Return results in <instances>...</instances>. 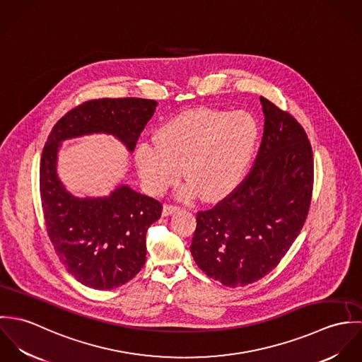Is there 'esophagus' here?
I'll return each mask as SVG.
<instances>
[{
    "label": "esophagus",
    "mask_w": 362,
    "mask_h": 362,
    "mask_svg": "<svg viewBox=\"0 0 362 362\" xmlns=\"http://www.w3.org/2000/svg\"><path fill=\"white\" fill-rule=\"evenodd\" d=\"M180 206H177V205H170V204H167V205H164L163 206V216H170V214H173L175 210H178Z\"/></svg>",
    "instance_id": "esophagus-1"
}]
</instances>
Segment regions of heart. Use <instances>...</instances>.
<instances>
[{"label":"heart","mask_w":362,"mask_h":362,"mask_svg":"<svg viewBox=\"0 0 362 362\" xmlns=\"http://www.w3.org/2000/svg\"><path fill=\"white\" fill-rule=\"evenodd\" d=\"M258 141V122L251 114L198 108L164 122L156 132V144L138 146L135 161L152 192L174 185L182 168L189 182L187 192L198 191L201 198L213 201L244 181Z\"/></svg>","instance_id":"heart-1"}]
</instances>
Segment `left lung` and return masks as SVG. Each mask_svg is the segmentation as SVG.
Here are the masks:
<instances>
[{
    "label": "left lung",
    "mask_w": 362,
    "mask_h": 362,
    "mask_svg": "<svg viewBox=\"0 0 362 362\" xmlns=\"http://www.w3.org/2000/svg\"><path fill=\"white\" fill-rule=\"evenodd\" d=\"M264 128L255 164L223 201L197 214L191 254L227 287L264 277L287 254L308 216L313 155L301 124L260 98Z\"/></svg>",
    "instance_id": "left-lung-1"
}]
</instances>
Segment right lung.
Instances as JSON below:
<instances>
[{
	"label": "right lung",
	"mask_w": 362,
	"mask_h": 362,
	"mask_svg": "<svg viewBox=\"0 0 362 362\" xmlns=\"http://www.w3.org/2000/svg\"><path fill=\"white\" fill-rule=\"evenodd\" d=\"M157 102L138 98L99 99L68 111L52 129L40 160V197L55 254L83 286L111 290L135 277L146 260V231L160 218L158 201L128 185L108 197L78 198L57 174L62 141L108 134L134 152Z\"/></svg>",
	"instance_id": "1"
}]
</instances>
